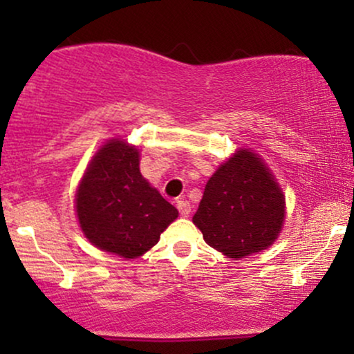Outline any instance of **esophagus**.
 <instances>
[{"instance_id": "obj_1", "label": "esophagus", "mask_w": 354, "mask_h": 354, "mask_svg": "<svg viewBox=\"0 0 354 354\" xmlns=\"http://www.w3.org/2000/svg\"><path fill=\"white\" fill-rule=\"evenodd\" d=\"M176 208H178V211H180V214H181L183 218L189 216V213H191V205H189L188 201H185V200L176 201Z\"/></svg>"}]
</instances>
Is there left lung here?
<instances>
[{"label":"left lung","instance_id":"left-lung-1","mask_svg":"<svg viewBox=\"0 0 354 354\" xmlns=\"http://www.w3.org/2000/svg\"><path fill=\"white\" fill-rule=\"evenodd\" d=\"M284 198L261 158L239 149L206 183L193 223L230 258L266 250L281 231Z\"/></svg>","mask_w":354,"mask_h":354}]
</instances>
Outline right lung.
Wrapping results in <instances>:
<instances>
[{"instance_id":"add662e5","label":"right lung","mask_w":354,"mask_h":354,"mask_svg":"<svg viewBox=\"0 0 354 354\" xmlns=\"http://www.w3.org/2000/svg\"><path fill=\"white\" fill-rule=\"evenodd\" d=\"M84 236L100 250L138 258L178 218V209L140 173V153L111 140L96 153L76 193Z\"/></svg>"}]
</instances>
